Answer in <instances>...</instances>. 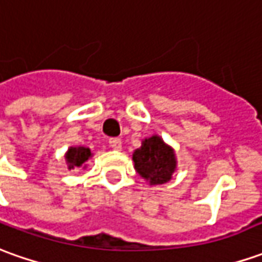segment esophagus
Listing matches in <instances>:
<instances>
[{
    "instance_id": "1",
    "label": "esophagus",
    "mask_w": 262,
    "mask_h": 262,
    "mask_svg": "<svg viewBox=\"0 0 262 262\" xmlns=\"http://www.w3.org/2000/svg\"><path fill=\"white\" fill-rule=\"evenodd\" d=\"M108 146L115 150H120L122 149V140L119 138H112L108 139Z\"/></svg>"
}]
</instances>
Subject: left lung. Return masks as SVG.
Here are the masks:
<instances>
[{"label": "left lung", "instance_id": "1", "mask_svg": "<svg viewBox=\"0 0 262 262\" xmlns=\"http://www.w3.org/2000/svg\"><path fill=\"white\" fill-rule=\"evenodd\" d=\"M135 169L150 185H162L172 179L176 169L173 149L158 135L142 142V146L133 152Z\"/></svg>", "mask_w": 262, "mask_h": 262}]
</instances>
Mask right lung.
<instances>
[{
	"mask_svg": "<svg viewBox=\"0 0 262 262\" xmlns=\"http://www.w3.org/2000/svg\"><path fill=\"white\" fill-rule=\"evenodd\" d=\"M89 158H92V152L89 147L79 146V147H70L66 154V162L69 169L76 168H86V162Z\"/></svg>",
	"mask_w": 262,
	"mask_h": 262,
	"instance_id": "obj_1",
	"label": "right lung"
}]
</instances>
